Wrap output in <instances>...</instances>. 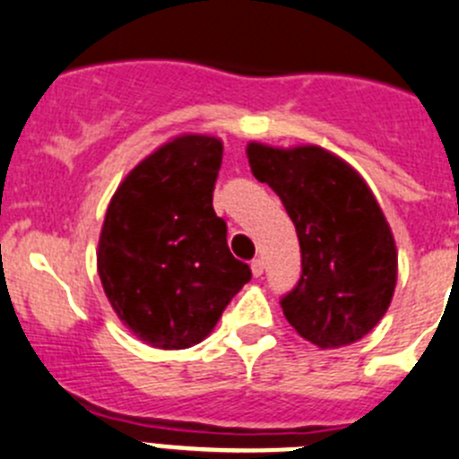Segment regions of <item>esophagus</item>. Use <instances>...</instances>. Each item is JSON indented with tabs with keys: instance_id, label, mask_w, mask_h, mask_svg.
Listing matches in <instances>:
<instances>
[{
	"instance_id": "esophagus-1",
	"label": "esophagus",
	"mask_w": 459,
	"mask_h": 459,
	"mask_svg": "<svg viewBox=\"0 0 459 459\" xmlns=\"http://www.w3.org/2000/svg\"><path fill=\"white\" fill-rule=\"evenodd\" d=\"M250 268H252V274H255V277H261V274H264V259H255L250 264Z\"/></svg>"
}]
</instances>
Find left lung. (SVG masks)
<instances>
[{
	"instance_id": "8db88e82",
	"label": "left lung",
	"mask_w": 459,
	"mask_h": 459,
	"mask_svg": "<svg viewBox=\"0 0 459 459\" xmlns=\"http://www.w3.org/2000/svg\"><path fill=\"white\" fill-rule=\"evenodd\" d=\"M252 176L281 198L302 277L281 298L290 326L320 349L351 344L385 316L396 286L392 230L360 173L320 146L247 143Z\"/></svg>"
}]
</instances>
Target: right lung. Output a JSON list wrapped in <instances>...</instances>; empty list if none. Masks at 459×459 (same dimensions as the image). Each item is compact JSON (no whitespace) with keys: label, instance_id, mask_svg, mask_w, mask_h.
I'll return each mask as SVG.
<instances>
[{"label":"right lung","instance_id":"right-lung-1","mask_svg":"<svg viewBox=\"0 0 459 459\" xmlns=\"http://www.w3.org/2000/svg\"><path fill=\"white\" fill-rule=\"evenodd\" d=\"M221 161V139L180 134L139 161L108 204L99 277L119 320L151 347L203 342L252 277L213 212Z\"/></svg>","mask_w":459,"mask_h":459}]
</instances>
